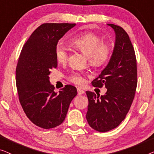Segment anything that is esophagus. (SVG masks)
<instances>
[{"instance_id": "obj_1", "label": "esophagus", "mask_w": 154, "mask_h": 154, "mask_svg": "<svg viewBox=\"0 0 154 154\" xmlns=\"http://www.w3.org/2000/svg\"><path fill=\"white\" fill-rule=\"evenodd\" d=\"M77 92H78V95H82L84 94V91L81 89V88H77Z\"/></svg>"}]
</instances>
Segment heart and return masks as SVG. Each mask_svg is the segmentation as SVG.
I'll list each match as a JSON object with an SVG mask.
<instances>
[{
  "instance_id": "obj_1",
  "label": "heart",
  "mask_w": 154,
  "mask_h": 154,
  "mask_svg": "<svg viewBox=\"0 0 154 154\" xmlns=\"http://www.w3.org/2000/svg\"><path fill=\"white\" fill-rule=\"evenodd\" d=\"M71 44L75 48L87 56L88 64L93 67H101L109 62L112 54V45L104 42L99 35L88 32L79 33L71 39ZM55 58L59 63H65L68 58V50L62 42H58L55 47ZM71 82L82 84L84 77L80 73L73 72L69 76Z\"/></svg>"
}]
</instances>
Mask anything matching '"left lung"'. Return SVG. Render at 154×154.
<instances>
[{
    "mask_svg": "<svg viewBox=\"0 0 154 154\" xmlns=\"http://www.w3.org/2000/svg\"><path fill=\"white\" fill-rule=\"evenodd\" d=\"M114 30L116 42L109 63L93 80L94 87L105 86V96L86 91L88 100L86 120L93 129L105 133L124 120L135 98L137 84V60L128 35L119 26L108 23Z\"/></svg>",
    "mask_w": 154,
    "mask_h": 154,
    "instance_id": "obj_1",
    "label": "left lung"
}]
</instances>
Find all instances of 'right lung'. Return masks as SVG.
Wrapping results in <instances>:
<instances>
[{
    "instance_id": "obj_1",
    "label": "right lung",
    "mask_w": 154,
    "mask_h": 154,
    "mask_svg": "<svg viewBox=\"0 0 154 154\" xmlns=\"http://www.w3.org/2000/svg\"><path fill=\"white\" fill-rule=\"evenodd\" d=\"M75 23H46L37 28L23 45L16 68L19 100L26 115L37 126L50 129L65 120L77 88L65 86L59 92L49 82L57 67L55 47Z\"/></svg>"
}]
</instances>
